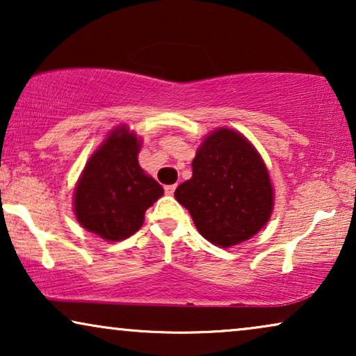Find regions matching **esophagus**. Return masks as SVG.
I'll use <instances>...</instances> for the list:
<instances>
[{
  "label": "esophagus",
  "mask_w": 356,
  "mask_h": 356,
  "mask_svg": "<svg viewBox=\"0 0 356 356\" xmlns=\"http://www.w3.org/2000/svg\"><path fill=\"white\" fill-rule=\"evenodd\" d=\"M175 189H177V184H167V186H165V194H168V196H173Z\"/></svg>",
  "instance_id": "34e87169"
}]
</instances>
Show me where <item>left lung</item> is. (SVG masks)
<instances>
[{"instance_id":"8db88e82","label":"left lung","mask_w":356,"mask_h":356,"mask_svg":"<svg viewBox=\"0 0 356 356\" xmlns=\"http://www.w3.org/2000/svg\"><path fill=\"white\" fill-rule=\"evenodd\" d=\"M199 233L220 248L254 236L270 218L274 188L264 160L245 136L218 128L193 160V177L175 191Z\"/></svg>"}]
</instances>
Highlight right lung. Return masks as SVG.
Returning a JSON list of instances; mask_svg holds the SVG:
<instances>
[{"label":"right lung","instance_id":"add662e5","mask_svg":"<svg viewBox=\"0 0 356 356\" xmlns=\"http://www.w3.org/2000/svg\"><path fill=\"white\" fill-rule=\"evenodd\" d=\"M140 139L128 126L106 136L87 160L74 189V213L87 232L121 241L143 227L144 213L163 188L140 168Z\"/></svg>","mask_w":356,"mask_h":356}]
</instances>
